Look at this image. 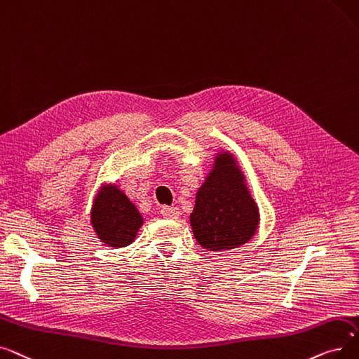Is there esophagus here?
Instances as JSON below:
<instances>
[{"mask_svg":"<svg viewBox=\"0 0 359 359\" xmlns=\"http://www.w3.org/2000/svg\"><path fill=\"white\" fill-rule=\"evenodd\" d=\"M161 213H162V216H163V217H168V219H177V217L181 215L178 208H169V206L162 208Z\"/></svg>","mask_w":359,"mask_h":359,"instance_id":"34e87169","label":"esophagus"}]
</instances>
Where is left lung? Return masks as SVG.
Returning a JSON list of instances; mask_svg holds the SVG:
<instances>
[{"label":"left lung","mask_w":359,"mask_h":359,"mask_svg":"<svg viewBox=\"0 0 359 359\" xmlns=\"http://www.w3.org/2000/svg\"><path fill=\"white\" fill-rule=\"evenodd\" d=\"M259 222L257 203L236 159L229 151H219L190 215L196 241L209 251L238 248L255 235Z\"/></svg>","instance_id":"8db88e82"}]
</instances>
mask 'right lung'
<instances>
[{
	"mask_svg": "<svg viewBox=\"0 0 359 359\" xmlns=\"http://www.w3.org/2000/svg\"><path fill=\"white\" fill-rule=\"evenodd\" d=\"M90 222L102 243L123 248L135 240L143 225V216L118 185L105 184L93 200Z\"/></svg>",
	"mask_w": 359,
	"mask_h": 359,
	"instance_id": "1",
	"label": "right lung"
}]
</instances>
